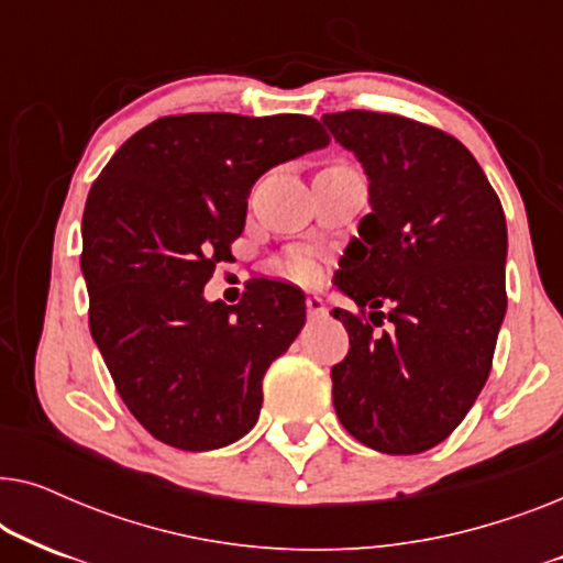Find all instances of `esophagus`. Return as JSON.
Listing matches in <instances>:
<instances>
[{
    "instance_id": "34e87169",
    "label": "esophagus",
    "mask_w": 563,
    "mask_h": 563,
    "mask_svg": "<svg viewBox=\"0 0 563 563\" xmlns=\"http://www.w3.org/2000/svg\"><path fill=\"white\" fill-rule=\"evenodd\" d=\"M305 305H307V312H310V318H318V314L325 312V305H322V299L318 295H307Z\"/></svg>"
}]
</instances>
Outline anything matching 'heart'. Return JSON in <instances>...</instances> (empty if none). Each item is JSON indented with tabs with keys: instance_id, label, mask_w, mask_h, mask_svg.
I'll use <instances>...</instances> for the list:
<instances>
[{
	"instance_id": "b5f03b06",
	"label": "heart",
	"mask_w": 563,
	"mask_h": 563,
	"mask_svg": "<svg viewBox=\"0 0 563 563\" xmlns=\"http://www.w3.org/2000/svg\"><path fill=\"white\" fill-rule=\"evenodd\" d=\"M282 274L291 276V279H307V276H312L314 272V261L307 256V253H289L287 258H282L279 264H276Z\"/></svg>"
}]
</instances>
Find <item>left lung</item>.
<instances>
[{"mask_svg":"<svg viewBox=\"0 0 563 563\" xmlns=\"http://www.w3.org/2000/svg\"><path fill=\"white\" fill-rule=\"evenodd\" d=\"M322 122L356 153L372 202L335 272L356 302L330 312L351 341L330 372L338 420L374 451L422 453L456 430L489 376L507 310L503 205L443 130L372 110Z\"/></svg>","mask_w":563,"mask_h":563,"instance_id":"1","label":"left lung"}]
</instances>
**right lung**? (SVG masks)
Masks as SVG:
<instances>
[{
	"label": "right lung",
	"instance_id": "right-lung-1",
	"mask_svg": "<svg viewBox=\"0 0 563 563\" xmlns=\"http://www.w3.org/2000/svg\"><path fill=\"white\" fill-rule=\"evenodd\" d=\"M330 143L307 114H168L120 145L81 220L89 330L114 387L161 443L212 451L256 426L264 374L305 325V295L256 279L238 305L205 284L243 233L251 187Z\"/></svg>",
	"mask_w": 563,
	"mask_h": 563
}]
</instances>
